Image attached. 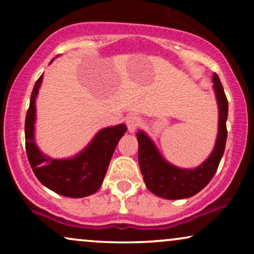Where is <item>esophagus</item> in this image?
<instances>
[{"label":"esophagus","instance_id":"obj_1","mask_svg":"<svg viewBox=\"0 0 254 254\" xmlns=\"http://www.w3.org/2000/svg\"><path fill=\"white\" fill-rule=\"evenodd\" d=\"M142 123V119L139 116L137 115H130L129 117L127 118V130H129V132H135L137 127H139Z\"/></svg>","mask_w":254,"mask_h":254}]
</instances>
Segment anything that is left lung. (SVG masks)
Returning a JSON list of instances; mask_svg holds the SVG:
<instances>
[{
  "label": "left lung",
  "mask_w": 254,
  "mask_h": 254,
  "mask_svg": "<svg viewBox=\"0 0 254 254\" xmlns=\"http://www.w3.org/2000/svg\"><path fill=\"white\" fill-rule=\"evenodd\" d=\"M212 82L218 105V133L214 150L200 166L188 170L171 165L143 131L137 132L139 170L148 190L156 196L166 199L192 197L203 190L216 173L226 148L228 100L216 72L212 75Z\"/></svg>",
  "instance_id": "8db88e82"
}]
</instances>
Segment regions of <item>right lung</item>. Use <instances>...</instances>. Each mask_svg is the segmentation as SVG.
<instances>
[{"label": "right lung", "mask_w": 254, "mask_h": 254, "mask_svg": "<svg viewBox=\"0 0 254 254\" xmlns=\"http://www.w3.org/2000/svg\"><path fill=\"white\" fill-rule=\"evenodd\" d=\"M42 81L43 75L32 90L25 121L26 153L33 173L44 186L62 196L81 198L95 193L104 182L111 157L127 131V125L100 130L81 153L70 159L56 160L44 155L34 141L36 98Z\"/></svg>", "instance_id": "right-lung-1"}]
</instances>
